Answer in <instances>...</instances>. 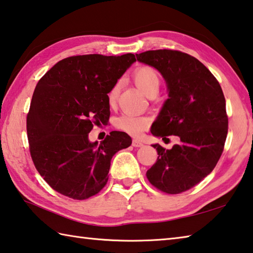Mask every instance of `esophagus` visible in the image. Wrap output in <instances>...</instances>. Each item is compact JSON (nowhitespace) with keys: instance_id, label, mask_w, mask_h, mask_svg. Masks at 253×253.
Listing matches in <instances>:
<instances>
[{"instance_id":"esophagus-1","label":"esophagus","mask_w":253,"mask_h":253,"mask_svg":"<svg viewBox=\"0 0 253 253\" xmlns=\"http://www.w3.org/2000/svg\"><path fill=\"white\" fill-rule=\"evenodd\" d=\"M131 145H132V147H142V146H144V144H142L141 141L137 140V139H132Z\"/></svg>"}]
</instances>
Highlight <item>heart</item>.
<instances>
[{
  "instance_id": "obj_1",
  "label": "heart",
  "mask_w": 253,
  "mask_h": 253,
  "mask_svg": "<svg viewBox=\"0 0 253 253\" xmlns=\"http://www.w3.org/2000/svg\"><path fill=\"white\" fill-rule=\"evenodd\" d=\"M132 79L136 85L139 87L142 93L149 96L150 94H157L162 84V76L156 68L151 66H140L132 74ZM121 83H115L114 86L108 91V103L115 105L117 102ZM150 125L148 117L137 116L134 114L124 113L115 121V126L126 134L138 136L142 130L147 129Z\"/></svg>"
}]
</instances>
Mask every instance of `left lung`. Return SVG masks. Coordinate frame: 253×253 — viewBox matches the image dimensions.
Returning a JSON list of instances; mask_svg holds the SVG:
<instances>
[{
  "label": "left lung",
  "mask_w": 253,
  "mask_h": 253,
  "mask_svg": "<svg viewBox=\"0 0 253 253\" xmlns=\"http://www.w3.org/2000/svg\"><path fill=\"white\" fill-rule=\"evenodd\" d=\"M136 57L157 68L169 90L151 134L180 138L171 149L153 145L158 158L146 176L158 190L181 194L208 176L221 157L228 134L226 99L212 73L189 54L156 49Z\"/></svg>",
  "instance_id": "1"
}]
</instances>
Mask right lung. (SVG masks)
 I'll list each match as a JSON object with an SVG mask.
<instances>
[{"instance_id": "right-lung-1", "label": "right lung", "mask_w": 253, "mask_h": 253, "mask_svg": "<svg viewBox=\"0 0 253 253\" xmlns=\"http://www.w3.org/2000/svg\"><path fill=\"white\" fill-rule=\"evenodd\" d=\"M135 61L131 53L76 55L39 81L26 117L27 139L36 170L55 191L76 200L97 195L108 181L113 156L131 145L123 131L109 132L99 145L88 134L107 124L108 91Z\"/></svg>"}]
</instances>
